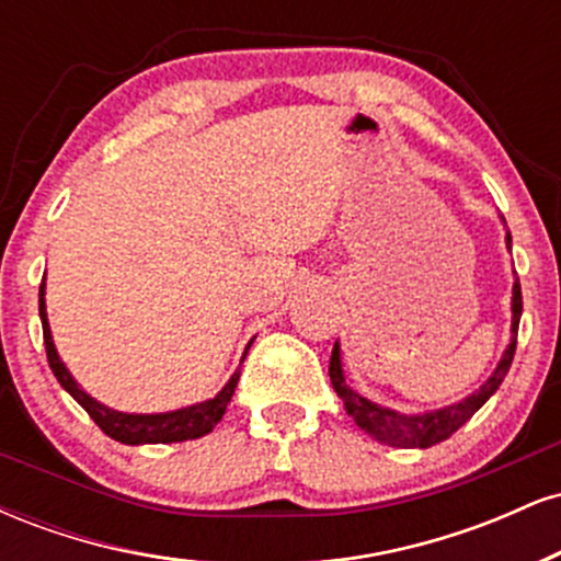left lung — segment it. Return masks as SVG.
<instances>
[{
    "mask_svg": "<svg viewBox=\"0 0 561 561\" xmlns=\"http://www.w3.org/2000/svg\"><path fill=\"white\" fill-rule=\"evenodd\" d=\"M506 244L508 250H512V234H508V231H506ZM519 317H523V289H519V279H517L512 287V340H508L504 356H501L495 371L488 377V382L482 385L480 390H474L472 396L465 398V401L446 405V409L427 411V414H398V411L385 409V405L358 396V392L347 388L345 382L337 343H334L332 358H330L332 388L340 398H343L345 411L353 416V422H356L364 433L375 437V440L385 443V446H396V448H430L435 446V443L446 440V437L454 435L461 424L472 420L474 411H478L480 405L485 403L495 390H499V385L504 382L508 366H512L514 351H517Z\"/></svg>",
    "mask_w": 561,
    "mask_h": 561,
    "instance_id": "left-lung-1",
    "label": "left lung"
}]
</instances>
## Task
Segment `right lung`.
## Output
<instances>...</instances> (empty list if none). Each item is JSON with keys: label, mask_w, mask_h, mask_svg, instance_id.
Returning <instances> with one entry per match:
<instances>
[{"label": "right lung", "mask_w": 561, "mask_h": 561, "mask_svg": "<svg viewBox=\"0 0 561 561\" xmlns=\"http://www.w3.org/2000/svg\"><path fill=\"white\" fill-rule=\"evenodd\" d=\"M38 317H42V330H44V347H47V362L49 369L55 371L57 382L66 388L76 401L81 403V409L92 416L96 427L102 430L107 437L113 440L126 443V446H141V443H182V440H195V437L208 435L210 430L221 422L224 411L234 396L237 379H240V371H234L227 385H224L221 392L210 401L186 405V409H176V411H165V414H124V411H115L102 405L100 401H94L89 392H83L79 388L70 371L66 369V364L60 362L57 356V347L53 340V330H49L47 321V302H44V282L38 287ZM253 343V340H250ZM248 343V347H250ZM248 353V351H244Z\"/></svg>", "instance_id": "1"}]
</instances>
